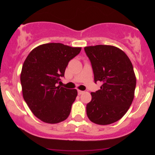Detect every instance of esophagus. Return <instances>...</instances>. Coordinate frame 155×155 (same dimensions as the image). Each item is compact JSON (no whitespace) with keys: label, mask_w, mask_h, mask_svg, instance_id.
Segmentation results:
<instances>
[{"label":"esophagus","mask_w":155,"mask_h":155,"mask_svg":"<svg viewBox=\"0 0 155 155\" xmlns=\"http://www.w3.org/2000/svg\"><path fill=\"white\" fill-rule=\"evenodd\" d=\"M83 91H81V90H78V94L79 95H80V94H83Z\"/></svg>","instance_id":"1"}]
</instances>
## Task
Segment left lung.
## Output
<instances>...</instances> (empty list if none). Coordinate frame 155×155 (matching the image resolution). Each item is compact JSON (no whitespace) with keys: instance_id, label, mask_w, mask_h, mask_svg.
Segmentation results:
<instances>
[{"instance_id":"obj_1","label":"left lung","mask_w":155,"mask_h":155,"mask_svg":"<svg viewBox=\"0 0 155 155\" xmlns=\"http://www.w3.org/2000/svg\"><path fill=\"white\" fill-rule=\"evenodd\" d=\"M93 69L94 82H101V89L91 92L86 106L89 120L101 125L121 119L130 107L137 84L132 63L120 48L109 45L85 47Z\"/></svg>"}]
</instances>
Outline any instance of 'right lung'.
Segmentation results:
<instances>
[{"label": "right lung", "instance_id": "1", "mask_svg": "<svg viewBox=\"0 0 155 155\" xmlns=\"http://www.w3.org/2000/svg\"><path fill=\"white\" fill-rule=\"evenodd\" d=\"M81 49L59 43H46L34 48L26 58L20 76L23 98L43 122L57 124L68 118L77 91L57 85L69 61Z\"/></svg>", "mask_w": 155, "mask_h": 155}]
</instances>
